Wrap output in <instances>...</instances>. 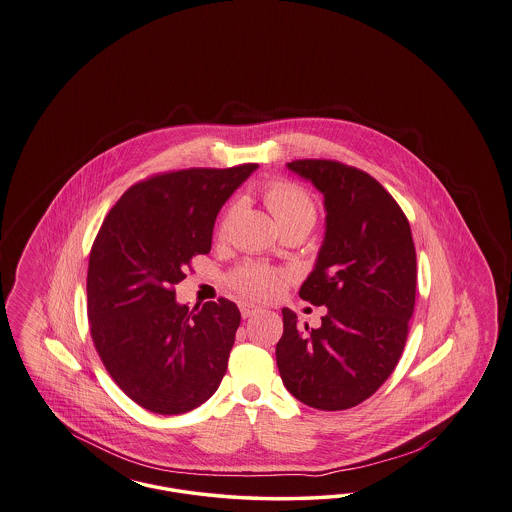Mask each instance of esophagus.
Wrapping results in <instances>:
<instances>
[{
	"label": "esophagus",
	"instance_id": "esophagus-1",
	"mask_svg": "<svg viewBox=\"0 0 512 512\" xmlns=\"http://www.w3.org/2000/svg\"><path fill=\"white\" fill-rule=\"evenodd\" d=\"M240 311H242V317L249 318L253 317L255 313H259L261 309L257 305H251V303H240Z\"/></svg>",
	"mask_w": 512,
	"mask_h": 512
}]
</instances>
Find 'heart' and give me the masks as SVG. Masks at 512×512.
Instances as JSON below:
<instances>
[{"label":"heart","instance_id":"b5f03b06","mask_svg":"<svg viewBox=\"0 0 512 512\" xmlns=\"http://www.w3.org/2000/svg\"><path fill=\"white\" fill-rule=\"evenodd\" d=\"M268 209L278 220L280 226H286L290 222H311L315 224L317 219V207L311 195L307 194L301 186L292 182H272L265 192ZM238 213V205H232L220 224V232H226L232 219ZM232 286L245 297L251 299H267L272 293H276L280 286V274L261 265H245L232 272L230 276Z\"/></svg>","mask_w":512,"mask_h":512}]
</instances>
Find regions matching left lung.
Segmentation results:
<instances>
[{
    "label": "left lung",
    "mask_w": 512,
    "mask_h": 512,
    "mask_svg": "<svg viewBox=\"0 0 512 512\" xmlns=\"http://www.w3.org/2000/svg\"><path fill=\"white\" fill-rule=\"evenodd\" d=\"M288 169L324 195L326 234L299 297L326 315L309 328L282 309L276 365L295 399L343 411L378 390L403 353L416 295L413 234L397 201L365 171L328 159Z\"/></svg>",
    "instance_id": "obj_1"
}]
</instances>
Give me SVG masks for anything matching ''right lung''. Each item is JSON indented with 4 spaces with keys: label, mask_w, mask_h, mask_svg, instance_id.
Segmentation results:
<instances>
[{
    "label": "right lung",
    "mask_w": 512,
    "mask_h": 512,
    "mask_svg": "<svg viewBox=\"0 0 512 512\" xmlns=\"http://www.w3.org/2000/svg\"><path fill=\"white\" fill-rule=\"evenodd\" d=\"M257 167L153 174L99 228L86 280L92 340L115 384L151 413H188L220 386L242 315L224 297L178 305L174 286L211 251L220 207Z\"/></svg>",
    "instance_id": "1"
}]
</instances>
